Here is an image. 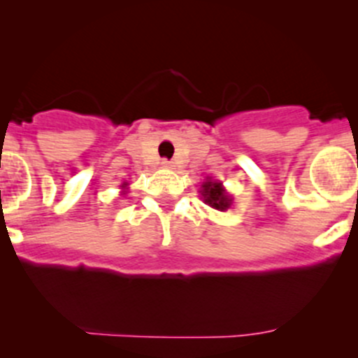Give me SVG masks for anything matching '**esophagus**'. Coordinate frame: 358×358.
Wrapping results in <instances>:
<instances>
[{
	"label": "esophagus",
	"mask_w": 358,
	"mask_h": 358,
	"mask_svg": "<svg viewBox=\"0 0 358 358\" xmlns=\"http://www.w3.org/2000/svg\"><path fill=\"white\" fill-rule=\"evenodd\" d=\"M161 164H162V168H173V166H175L171 161H168V159H162Z\"/></svg>",
	"instance_id": "esophagus-1"
}]
</instances>
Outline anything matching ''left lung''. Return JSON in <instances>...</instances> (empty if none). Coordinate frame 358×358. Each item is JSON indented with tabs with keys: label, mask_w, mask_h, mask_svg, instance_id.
Returning a JSON list of instances; mask_svg holds the SVG:
<instances>
[{
	"label": "left lung",
	"mask_w": 358,
	"mask_h": 358,
	"mask_svg": "<svg viewBox=\"0 0 358 358\" xmlns=\"http://www.w3.org/2000/svg\"><path fill=\"white\" fill-rule=\"evenodd\" d=\"M202 197H204L206 204L218 209V211H225L230 208V197L227 196L222 183L218 182H206L202 185Z\"/></svg>",
	"instance_id": "left-lung-1"
}]
</instances>
